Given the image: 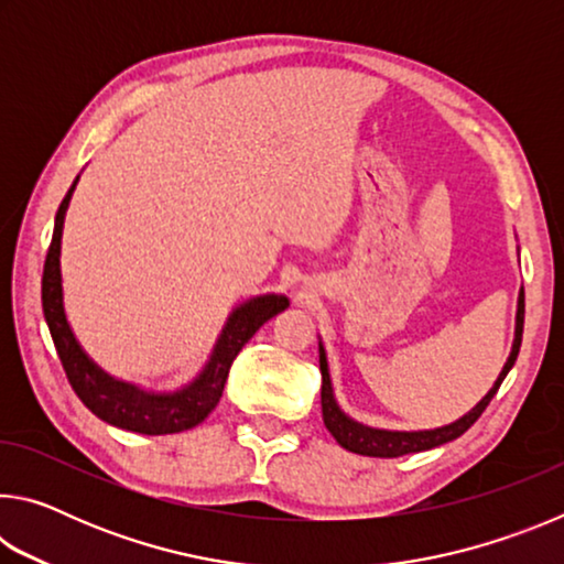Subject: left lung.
<instances>
[{
	"label": "left lung",
	"mask_w": 564,
	"mask_h": 564,
	"mask_svg": "<svg viewBox=\"0 0 564 564\" xmlns=\"http://www.w3.org/2000/svg\"><path fill=\"white\" fill-rule=\"evenodd\" d=\"M522 326H524V291H520V299H518V318H514V340H512L510 358L502 366V373L498 376V380H495V386L488 390V395H485L480 403H477L470 410V413H465L460 420H455V423L435 427V431H415V433L378 431V427L360 425V423H356V420L343 413V410L336 403V395H333L326 350H323V346H318L321 376H323V386H321L323 423H326L328 433L336 437V443L340 447H346V451H350V453L370 455V457H400V455H408V453L431 451V447L451 443V441H455V437H460L467 431V427H470L475 420L485 413V408L490 405V400L495 398V393H498V388L502 386L505 376L510 373L514 360H518L520 343H522Z\"/></svg>",
	"instance_id": "1"
}]
</instances>
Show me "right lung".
I'll return each instance as SVG.
<instances>
[{
  "label": "right lung",
  "instance_id": "right-lung-1",
  "mask_svg": "<svg viewBox=\"0 0 564 564\" xmlns=\"http://www.w3.org/2000/svg\"><path fill=\"white\" fill-rule=\"evenodd\" d=\"M76 181H79V176H76ZM76 181L72 188L66 191L64 202L59 204V212H56L52 243L50 251H46L42 275L44 318L46 326H50L54 348L59 352L64 373L69 378L74 393L79 395L82 403L87 405L94 415L101 417L104 423L117 425L121 431L141 435H169L196 427L198 423H204L208 413L218 405V400H221L228 370H231V362L238 356V350L253 338V333L259 330L265 321H271L273 316H279L281 311L289 308V299L275 293L256 295V299L234 308L202 373L191 380L188 386L174 390V393H154V390H141L139 386L111 378L82 350L79 340L74 338L69 321H66L64 313L59 253L64 216L66 208H69Z\"/></svg>",
  "mask_w": 564,
  "mask_h": 564
}]
</instances>
